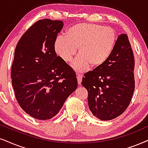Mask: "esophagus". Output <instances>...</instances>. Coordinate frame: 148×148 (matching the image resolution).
Listing matches in <instances>:
<instances>
[{
    "label": "esophagus",
    "instance_id": "34e87169",
    "mask_svg": "<svg viewBox=\"0 0 148 148\" xmlns=\"http://www.w3.org/2000/svg\"><path fill=\"white\" fill-rule=\"evenodd\" d=\"M82 78H83V76L80 74H77V80H78V85H80L82 82Z\"/></svg>",
    "mask_w": 148,
    "mask_h": 148
}]
</instances>
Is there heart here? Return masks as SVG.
I'll return each mask as SVG.
<instances>
[{
	"mask_svg": "<svg viewBox=\"0 0 148 148\" xmlns=\"http://www.w3.org/2000/svg\"><path fill=\"white\" fill-rule=\"evenodd\" d=\"M117 35L114 29L96 24L81 23L71 27L65 37L56 39L54 48L57 55L65 62L72 60L76 53L79 56L72 63L78 72L102 66L111 56L115 47Z\"/></svg>",
	"mask_w": 148,
	"mask_h": 148,
	"instance_id": "heart-1",
	"label": "heart"
}]
</instances>
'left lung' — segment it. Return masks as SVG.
Segmentation results:
<instances>
[{
  "mask_svg": "<svg viewBox=\"0 0 148 148\" xmlns=\"http://www.w3.org/2000/svg\"><path fill=\"white\" fill-rule=\"evenodd\" d=\"M134 59L126 34L117 37L108 59L84 75L82 85L88 91V105L95 117L107 121L121 115L134 90Z\"/></svg>",
  "mask_w": 148,
  "mask_h": 148,
  "instance_id": "1",
  "label": "left lung"
}]
</instances>
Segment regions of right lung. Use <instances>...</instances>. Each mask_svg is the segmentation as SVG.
I'll return each instance as SVG.
<instances>
[{"mask_svg":"<svg viewBox=\"0 0 148 148\" xmlns=\"http://www.w3.org/2000/svg\"><path fill=\"white\" fill-rule=\"evenodd\" d=\"M63 27L60 20H39L15 50L12 82L16 100L26 113L40 120L55 117L78 86L75 73L54 48Z\"/></svg>","mask_w":148,"mask_h":148,"instance_id":"right-lung-1","label":"right lung"}]
</instances>
